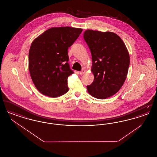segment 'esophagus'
<instances>
[{
	"mask_svg": "<svg viewBox=\"0 0 157 157\" xmlns=\"http://www.w3.org/2000/svg\"><path fill=\"white\" fill-rule=\"evenodd\" d=\"M85 72H86L85 70H82V71H81L80 72V73H79V74H80V75H83V74H84Z\"/></svg>",
	"mask_w": 157,
	"mask_h": 157,
	"instance_id": "1",
	"label": "esophagus"
}]
</instances>
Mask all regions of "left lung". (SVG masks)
<instances>
[{
  "label": "left lung",
  "mask_w": 157,
  "mask_h": 157,
  "mask_svg": "<svg viewBox=\"0 0 157 157\" xmlns=\"http://www.w3.org/2000/svg\"><path fill=\"white\" fill-rule=\"evenodd\" d=\"M83 37L92 55L94 79L87 86L93 97L104 99L115 95L127 78L129 55L121 38L112 32L86 30Z\"/></svg>",
  "instance_id": "8db88e82"
}]
</instances>
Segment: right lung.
I'll return each mask as SVG.
<instances>
[{"label":"right lung","instance_id":"add662e5","mask_svg":"<svg viewBox=\"0 0 157 157\" xmlns=\"http://www.w3.org/2000/svg\"><path fill=\"white\" fill-rule=\"evenodd\" d=\"M82 29L53 27L35 38L29 52V70L35 87L49 97L62 96L68 91L67 77L74 74L67 61L68 48Z\"/></svg>","mask_w":157,"mask_h":157}]
</instances>
